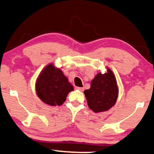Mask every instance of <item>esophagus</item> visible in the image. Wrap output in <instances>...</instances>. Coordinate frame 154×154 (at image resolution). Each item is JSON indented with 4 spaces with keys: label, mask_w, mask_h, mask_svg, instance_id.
Returning <instances> with one entry per match:
<instances>
[{
    "label": "esophagus",
    "mask_w": 154,
    "mask_h": 154,
    "mask_svg": "<svg viewBox=\"0 0 154 154\" xmlns=\"http://www.w3.org/2000/svg\"><path fill=\"white\" fill-rule=\"evenodd\" d=\"M76 89H78V90H79L80 91H84L83 87H76Z\"/></svg>",
    "instance_id": "1"
}]
</instances>
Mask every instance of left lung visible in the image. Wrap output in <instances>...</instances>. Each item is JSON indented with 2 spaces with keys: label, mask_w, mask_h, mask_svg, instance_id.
Wrapping results in <instances>:
<instances>
[{
  "label": "left lung",
  "mask_w": 154,
  "mask_h": 154,
  "mask_svg": "<svg viewBox=\"0 0 154 154\" xmlns=\"http://www.w3.org/2000/svg\"><path fill=\"white\" fill-rule=\"evenodd\" d=\"M89 107L94 112L109 109L116 102L119 89L113 72L107 68V72L98 73L91 82V87L84 91Z\"/></svg>",
  "instance_id": "8db88e82"
}]
</instances>
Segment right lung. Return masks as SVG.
<instances>
[{
	"mask_svg": "<svg viewBox=\"0 0 154 154\" xmlns=\"http://www.w3.org/2000/svg\"><path fill=\"white\" fill-rule=\"evenodd\" d=\"M35 89L39 98L50 106L63 104L69 92L74 89L61 69L53 64L47 65L40 72Z\"/></svg>",
	"mask_w": 154,
	"mask_h": 154,
	"instance_id": "obj_1",
	"label": "right lung"
}]
</instances>
